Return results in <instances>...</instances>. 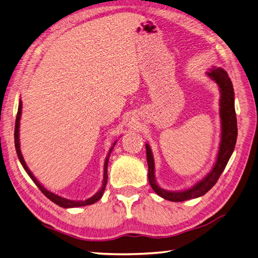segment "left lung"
I'll list each match as a JSON object with an SVG mask.
<instances>
[{"label": "left lung", "instance_id": "left-lung-1", "mask_svg": "<svg viewBox=\"0 0 258 258\" xmlns=\"http://www.w3.org/2000/svg\"><path fill=\"white\" fill-rule=\"evenodd\" d=\"M207 75L215 81L220 89V117H221V142L218 153L217 161L213 170L204 177L202 181L196 183L193 187L180 192H169L158 185L155 179V162L153 153L149 145L146 144V155L148 163V180L150 186L155 192L162 198L171 202H184L192 198L200 197L206 194L213 187L219 179L221 173L226 168L227 163L232 155L236 137H237V125L236 115L234 109V90L232 82L228 76V73L221 68H214Z\"/></svg>", "mask_w": 258, "mask_h": 258}]
</instances>
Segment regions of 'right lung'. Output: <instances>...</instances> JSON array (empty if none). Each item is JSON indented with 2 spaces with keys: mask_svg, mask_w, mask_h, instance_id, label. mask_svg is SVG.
Wrapping results in <instances>:
<instances>
[{
  "mask_svg": "<svg viewBox=\"0 0 258 258\" xmlns=\"http://www.w3.org/2000/svg\"><path fill=\"white\" fill-rule=\"evenodd\" d=\"M22 100H19V104H18V111H17V116H16V122H15V133H14V138H15V148H16V153H17V156H18V159L19 161H21L22 166L24 167L26 172L28 173V175L30 176V179L35 182L36 185L39 187V189L41 190V192L47 196L50 201L53 202L54 204L58 205V206H61L63 208H74V207H81V206H87V205H91V204H95L96 202H98L99 200H100L103 192H104V188H105V185H107V182H108V162H109V157H110V154L112 149H113V147H112L109 151L108 154V157L105 158V161H104V170H103V182H102V186L101 188L98 190V192L92 196L90 198H88V200L86 201H71V200H68V198H64V197H61L58 196L54 193L50 192V190H48L47 188H44L40 183L38 182V180L36 179V177L34 176V174H32L30 172V170L28 169L27 164H26L24 158H23V155H22V151H21V146H19V120H21V115H22ZM115 145V143L113 144V146Z\"/></svg>",
  "mask_w": 258,
  "mask_h": 258,
  "instance_id": "obj_1",
  "label": "right lung"
}]
</instances>
